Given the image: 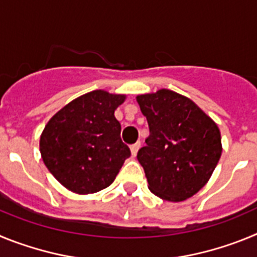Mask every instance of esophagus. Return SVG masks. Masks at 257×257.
<instances>
[{
    "mask_svg": "<svg viewBox=\"0 0 257 257\" xmlns=\"http://www.w3.org/2000/svg\"><path fill=\"white\" fill-rule=\"evenodd\" d=\"M140 148V143H136V144L131 145V156L133 157H136V154H138V151H139Z\"/></svg>",
    "mask_w": 257,
    "mask_h": 257,
    "instance_id": "1",
    "label": "esophagus"
}]
</instances>
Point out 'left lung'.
<instances>
[{
	"label": "left lung",
	"instance_id": "1",
	"mask_svg": "<svg viewBox=\"0 0 257 257\" xmlns=\"http://www.w3.org/2000/svg\"><path fill=\"white\" fill-rule=\"evenodd\" d=\"M136 101L151 133L138 152L149 190L169 202L190 198L221 157L219 127L189 97L167 88L138 95Z\"/></svg>",
	"mask_w": 257,
	"mask_h": 257
}]
</instances>
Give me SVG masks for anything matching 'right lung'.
I'll return each instance as SVG.
<instances>
[{
    "mask_svg": "<svg viewBox=\"0 0 257 257\" xmlns=\"http://www.w3.org/2000/svg\"><path fill=\"white\" fill-rule=\"evenodd\" d=\"M124 100L126 95L95 90L68 103L46 123L40 138L41 157L68 190L100 192L114 181L131 156L114 117Z\"/></svg>",
    "mask_w": 257,
    "mask_h": 257,
    "instance_id": "add662e5",
    "label": "right lung"
}]
</instances>
